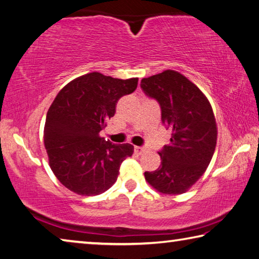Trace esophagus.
Wrapping results in <instances>:
<instances>
[{
  "label": "esophagus",
  "instance_id": "1",
  "mask_svg": "<svg viewBox=\"0 0 259 259\" xmlns=\"http://www.w3.org/2000/svg\"><path fill=\"white\" fill-rule=\"evenodd\" d=\"M134 150L137 153H142L147 150L146 147H134Z\"/></svg>",
  "mask_w": 259,
  "mask_h": 259
}]
</instances>
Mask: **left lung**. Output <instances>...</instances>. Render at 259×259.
I'll list each match as a JSON object with an SVG mask.
<instances>
[{
  "instance_id": "8db88e82",
  "label": "left lung",
  "mask_w": 259,
  "mask_h": 259,
  "mask_svg": "<svg viewBox=\"0 0 259 259\" xmlns=\"http://www.w3.org/2000/svg\"><path fill=\"white\" fill-rule=\"evenodd\" d=\"M141 89L159 103L162 124L171 132L169 144L158 152L161 165L146 171V180L161 193L187 192L206 171L216 148L210 103L198 86L175 70L143 78Z\"/></svg>"
}]
</instances>
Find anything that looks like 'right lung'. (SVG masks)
I'll return each instance as SVG.
<instances>
[{
	"label": "right lung",
	"mask_w": 259,
	"mask_h": 259,
	"mask_svg": "<svg viewBox=\"0 0 259 259\" xmlns=\"http://www.w3.org/2000/svg\"><path fill=\"white\" fill-rule=\"evenodd\" d=\"M138 80L90 72L69 81L49 108L44 126L49 164L70 191L79 196L107 191L121 162L133 155L132 144H113L100 132L115 115L118 100L137 90Z\"/></svg>",
	"instance_id": "right-lung-1"
}]
</instances>
